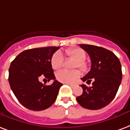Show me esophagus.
<instances>
[{"label":"esophagus","mask_w":130,"mask_h":130,"mask_svg":"<svg viewBox=\"0 0 130 130\" xmlns=\"http://www.w3.org/2000/svg\"><path fill=\"white\" fill-rule=\"evenodd\" d=\"M66 85H69V86H70V87H71V88H73V87H75L74 85H71V84H66Z\"/></svg>","instance_id":"obj_1"}]
</instances>
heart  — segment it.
Instances as JSON below:
<instances>
[{"label":"heart","instance_id":"heart-1","mask_svg":"<svg viewBox=\"0 0 130 130\" xmlns=\"http://www.w3.org/2000/svg\"><path fill=\"white\" fill-rule=\"evenodd\" d=\"M66 55L69 58L73 59L75 62L73 65V68H79L83 71H86L88 69V64L85 61L87 54L82 48H73L67 49L65 51ZM64 57L60 52H56L53 54L51 58V65L53 69L55 70H59L63 66ZM80 72L78 70H62L58 72L56 75V78L59 82L65 84H72L74 83L80 76Z\"/></svg>","mask_w":130,"mask_h":130}]
</instances>
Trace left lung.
Returning <instances> with one entry per match:
<instances>
[{"label":"left lung","mask_w":130,"mask_h":130,"mask_svg":"<svg viewBox=\"0 0 130 130\" xmlns=\"http://www.w3.org/2000/svg\"><path fill=\"white\" fill-rule=\"evenodd\" d=\"M79 46L89 54L91 61V70L82 80L87 84L92 82V87L80 85L83 93L76 100L82 107L100 109L109 105L116 95L122 79L121 62L107 49L87 44Z\"/></svg>","instance_id":"8db88e82"}]
</instances>
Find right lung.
Instances as JSON below:
<instances>
[{
    "mask_svg": "<svg viewBox=\"0 0 130 130\" xmlns=\"http://www.w3.org/2000/svg\"><path fill=\"white\" fill-rule=\"evenodd\" d=\"M59 47L49 46L23 51L9 69V85L17 100L28 109L44 110L55 101L62 84L55 79L51 58ZM44 76L54 80L51 85L39 81Z\"/></svg>",
    "mask_w": 130,
    "mask_h": 130,
    "instance_id": "add662e5",
    "label": "right lung"
}]
</instances>
